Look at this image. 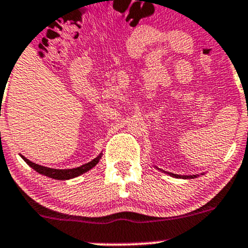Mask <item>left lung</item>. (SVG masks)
Returning <instances> with one entry per match:
<instances>
[{"label":"left lung","mask_w":248,"mask_h":248,"mask_svg":"<svg viewBox=\"0 0 248 248\" xmlns=\"http://www.w3.org/2000/svg\"><path fill=\"white\" fill-rule=\"evenodd\" d=\"M170 175H172V176H175V177H184V179H189V177H196V175H191V176H186V175H185V176H181V175H176V174H170Z\"/></svg>","instance_id":"obj_1"}]
</instances>
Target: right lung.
Masks as SVG:
<instances>
[{"label": "right lung", "mask_w": 248, "mask_h": 248, "mask_svg": "<svg viewBox=\"0 0 248 248\" xmlns=\"http://www.w3.org/2000/svg\"><path fill=\"white\" fill-rule=\"evenodd\" d=\"M21 157L22 159H24V161L31 167V168H33L34 170L38 171L39 174L46 175V176L52 177V179H56V180H67V179H73V177L79 176V175L84 174V172L89 171L90 169L93 168V167L99 162V158H101V157H97V158H94L93 161H91L90 163H86L84 164V166L78 167V168H74V169H52V168H46V167H43V166H38V164L33 163V162H31L30 159L25 158L24 156Z\"/></svg>", "instance_id": "obj_1"}]
</instances>
